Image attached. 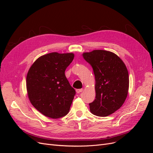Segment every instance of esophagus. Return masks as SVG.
I'll use <instances>...</instances> for the list:
<instances>
[{
  "instance_id": "34e87169",
  "label": "esophagus",
  "mask_w": 153,
  "mask_h": 153,
  "mask_svg": "<svg viewBox=\"0 0 153 153\" xmlns=\"http://www.w3.org/2000/svg\"><path fill=\"white\" fill-rule=\"evenodd\" d=\"M83 91V89H76V93H80V92H82Z\"/></svg>"
}]
</instances>
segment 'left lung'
<instances>
[{"label":"left lung","instance_id":"left-lung-1","mask_svg":"<svg viewBox=\"0 0 153 153\" xmlns=\"http://www.w3.org/2000/svg\"><path fill=\"white\" fill-rule=\"evenodd\" d=\"M83 57L93 69L96 99L89 103L92 114L106 117L121 107L128 93L129 75L116 54L103 50L85 52Z\"/></svg>","mask_w":153,"mask_h":153}]
</instances>
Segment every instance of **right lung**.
<instances>
[{"mask_svg": "<svg viewBox=\"0 0 153 153\" xmlns=\"http://www.w3.org/2000/svg\"><path fill=\"white\" fill-rule=\"evenodd\" d=\"M73 59V53H50L39 57L27 73L29 99L45 116L58 119L69 112L76 92L64 72Z\"/></svg>", "mask_w": 153, "mask_h": 153, "instance_id": "add662e5", "label": "right lung"}]
</instances>
